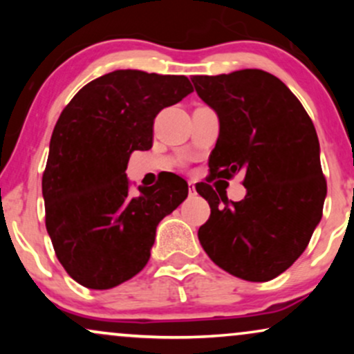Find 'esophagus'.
Masks as SVG:
<instances>
[{"mask_svg":"<svg viewBox=\"0 0 354 354\" xmlns=\"http://www.w3.org/2000/svg\"><path fill=\"white\" fill-rule=\"evenodd\" d=\"M188 191H189L191 196H193V194H196V188H194V183L193 181L188 183Z\"/></svg>","mask_w":354,"mask_h":354,"instance_id":"1","label":"esophagus"}]
</instances>
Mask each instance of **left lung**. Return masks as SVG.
Segmentation results:
<instances>
[{
    "instance_id": "1",
    "label": "left lung",
    "mask_w": 354,
    "mask_h": 354,
    "mask_svg": "<svg viewBox=\"0 0 354 354\" xmlns=\"http://www.w3.org/2000/svg\"><path fill=\"white\" fill-rule=\"evenodd\" d=\"M191 81L219 118L211 176L241 171L246 188L245 200L230 201L209 180L196 185L211 208L198 238L221 270L270 281L301 256L323 216L326 180L315 124L290 88L263 70Z\"/></svg>"
}]
</instances>
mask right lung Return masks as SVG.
I'll return each instance as SVG.
<instances>
[{
	"instance_id": "right-lung-1",
	"label": "right lung",
	"mask_w": 354,
	"mask_h": 354,
	"mask_svg": "<svg viewBox=\"0 0 354 354\" xmlns=\"http://www.w3.org/2000/svg\"><path fill=\"white\" fill-rule=\"evenodd\" d=\"M191 91L186 76L116 70L61 111L41 185L48 234L76 283L109 290L140 273L158 223L188 196V183L173 173L131 194L124 171L133 151L153 146L158 113Z\"/></svg>"
}]
</instances>
